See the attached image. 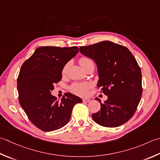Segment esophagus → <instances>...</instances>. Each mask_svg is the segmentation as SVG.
Returning a JSON list of instances; mask_svg holds the SVG:
<instances>
[{"mask_svg": "<svg viewBox=\"0 0 160 160\" xmlns=\"http://www.w3.org/2000/svg\"><path fill=\"white\" fill-rule=\"evenodd\" d=\"M82 101L84 102H89L90 101V99H89V98H84L82 100Z\"/></svg>", "mask_w": 160, "mask_h": 160, "instance_id": "obj_1", "label": "esophagus"}]
</instances>
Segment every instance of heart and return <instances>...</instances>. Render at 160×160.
Listing matches in <instances>:
<instances>
[{"mask_svg":"<svg viewBox=\"0 0 160 160\" xmlns=\"http://www.w3.org/2000/svg\"><path fill=\"white\" fill-rule=\"evenodd\" d=\"M79 63L81 67L83 68V69L87 66L93 63L92 61L86 57H82L79 59ZM68 64H66L64 67L62 68V74H65L67 73L68 68ZM92 84L89 82H84V83H75L71 87V91L73 93L80 96H86L88 94L89 89L91 88Z\"/></svg>","mask_w":160,"mask_h":160,"instance_id":"1","label":"heart"}]
</instances>
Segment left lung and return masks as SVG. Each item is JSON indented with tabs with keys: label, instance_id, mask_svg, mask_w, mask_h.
<instances>
[{
	"label": "left lung",
	"instance_id": "obj_1",
	"mask_svg": "<svg viewBox=\"0 0 160 160\" xmlns=\"http://www.w3.org/2000/svg\"><path fill=\"white\" fill-rule=\"evenodd\" d=\"M84 56L92 59L98 68L101 88L108 100L101 103V110L92 114L96 123L114 128L132 117L142 95V71L133 55L126 47L110 41L80 47Z\"/></svg>",
	"mask_w": 160,
	"mask_h": 160
}]
</instances>
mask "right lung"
<instances>
[{"label": "right lung", "instance_id": "add662e5", "mask_svg": "<svg viewBox=\"0 0 160 160\" xmlns=\"http://www.w3.org/2000/svg\"><path fill=\"white\" fill-rule=\"evenodd\" d=\"M78 52L76 46H42L22 65L17 79L18 101L32 123L45 132L58 130L70 120L74 105L82 100L66 93L61 101L51 94L62 79L64 66Z\"/></svg>", "mask_w": 160, "mask_h": 160}]
</instances>
